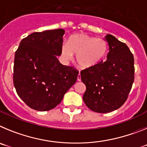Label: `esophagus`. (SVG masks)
<instances>
[{
	"mask_svg": "<svg viewBox=\"0 0 147 147\" xmlns=\"http://www.w3.org/2000/svg\"><path fill=\"white\" fill-rule=\"evenodd\" d=\"M77 80L78 81H81V76H80V73H79V74L77 76Z\"/></svg>",
	"mask_w": 147,
	"mask_h": 147,
	"instance_id": "esophagus-1",
	"label": "esophagus"
}]
</instances>
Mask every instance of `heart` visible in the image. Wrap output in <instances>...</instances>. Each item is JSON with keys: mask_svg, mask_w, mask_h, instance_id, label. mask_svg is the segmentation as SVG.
<instances>
[{"mask_svg": "<svg viewBox=\"0 0 147 147\" xmlns=\"http://www.w3.org/2000/svg\"><path fill=\"white\" fill-rule=\"evenodd\" d=\"M107 45L105 40L90 37L84 34L72 35L67 40V45H63L61 49L62 57L71 60L74 54L79 66L90 68L96 65L105 57Z\"/></svg>", "mask_w": 147, "mask_h": 147, "instance_id": "b5f03b06", "label": "heart"}]
</instances>
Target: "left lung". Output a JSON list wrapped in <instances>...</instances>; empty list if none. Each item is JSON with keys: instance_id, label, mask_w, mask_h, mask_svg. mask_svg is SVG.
Returning a JSON list of instances; mask_svg holds the SVG:
<instances>
[{"instance_id": "1", "label": "left lung", "mask_w": 147, "mask_h": 147, "mask_svg": "<svg viewBox=\"0 0 147 147\" xmlns=\"http://www.w3.org/2000/svg\"><path fill=\"white\" fill-rule=\"evenodd\" d=\"M105 40L109 46L107 60L80 72L86 86L83 101L90 110L99 113L121 107L134 82V57L128 46L111 34Z\"/></svg>"}]
</instances>
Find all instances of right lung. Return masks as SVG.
Returning <instances> with one entry per match:
<instances>
[{
  "mask_svg": "<svg viewBox=\"0 0 147 147\" xmlns=\"http://www.w3.org/2000/svg\"><path fill=\"white\" fill-rule=\"evenodd\" d=\"M64 34L62 28L34 32L21 40L15 52L14 85L19 97L34 110L54 108L77 80L79 72L57 59Z\"/></svg>",
  "mask_w": 147,
  "mask_h": 147,
  "instance_id": "1",
  "label": "right lung"
}]
</instances>
